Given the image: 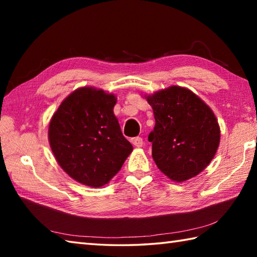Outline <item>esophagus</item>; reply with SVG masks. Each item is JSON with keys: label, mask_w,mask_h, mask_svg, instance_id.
I'll list each match as a JSON object with an SVG mask.
<instances>
[{"label": "esophagus", "mask_w": 257, "mask_h": 257, "mask_svg": "<svg viewBox=\"0 0 257 257\" xmlns=\"http://www.w3.org/2000/svg\"><path fill=\"white\" fill-rule=\"evenodd\" d=\"M132 144L136 147H143L144 140L141 137H135V138H132Z\"/></svg>", "instance_id": "1"}]
</instances>
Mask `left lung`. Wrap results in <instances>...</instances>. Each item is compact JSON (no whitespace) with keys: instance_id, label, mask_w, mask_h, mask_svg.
<instances>
[{"instance_id":"left-lung-1","label":"left lung","mask_w":257,"mask_h":257,"mask_svg":"<svg viewBox=\"0 0 257 257\" xmlns=\"http://www.w3.org/2000/svg\"><path fill=\"white\" fill-rule=\"evenodd\" d=\"M147 100L156 119L148 140L160 171L177 182L203 171L220 144V128L210 107L179 86L158 91Z\"/></svg>"}]
</instances>
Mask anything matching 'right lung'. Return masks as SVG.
<instances>
[{
  "instance_id": "add662e5",
  "label": "right lung",
  "mask_w": 257,
  "mask_h": 257,
  "mask_svg": "<svg viewBox=\"0 0 257 257\" xmlns=\"http://www.w3.org/2000/svg\"><path fill=\"white\" fill-rule=\"evenodd\" d=\"M116 97L84 87L72 92L48 128L51 148L69 177L89 187L108 183L132 154L113 114Z\"/></svg>"
}]
</instances>
